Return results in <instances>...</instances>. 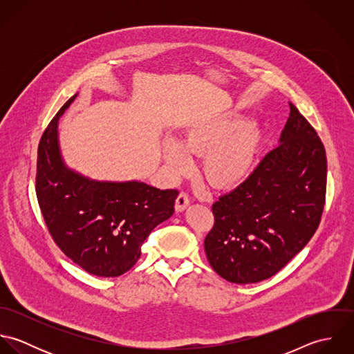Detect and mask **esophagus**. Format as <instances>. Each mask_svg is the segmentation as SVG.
<instances>
[{"label": "esophagus", "mask_w": 354, "mask_h": 354, "mask_svg": "<svg viewBox=\"0 0 354 354\" xmlns=\"http://www.w3.org/2000/svg\"><path fill=\"white\" fill-rule=\"evenodd\" d=\"M189 196L185 194V192H181L178 196H177V199H176V211H178V212H181V211H184L188 205H189Z\"/></svg>", "instance_id": "34e87169"}]
</instances>
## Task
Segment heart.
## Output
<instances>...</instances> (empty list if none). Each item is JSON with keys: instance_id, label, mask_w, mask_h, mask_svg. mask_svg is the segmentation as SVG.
<instances>
[{"instance_id": "1", "label": "heart", "mask_w": 354, "mask_h": 354, "mask_svg": "<svg viewBox=\"0 0 354 354\" xmlns=\"http://www.w3.org/2000/svg\"><path fill=\"white\" fill-rule=\"evenodd\" d=\"M261 146V132L254 122L239 114H218L191 127L181 143L166 140L163 156L174 174L188 173L191 153L204 155V178L218 189H234L254 171Z\"/></svg>"}]
</instances>
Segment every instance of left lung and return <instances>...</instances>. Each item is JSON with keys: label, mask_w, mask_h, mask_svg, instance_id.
<instances>
[{"label": "left lung", "mask_w": 354, "mask_h": 354, "mask_svg": "<svg viewBox=\"0 0 354 354\" xmlns=\"http://www.w3.org/2000/svg\"><path fill=\"white\" fill-rule=\"evenodd\" d=\"M279 138L252 176L212 204L204 240L214 271L232 283L275 275L315 234L326 202L327 158L312 125L293 103Z\"/></svg>", "instance_id": "left-lung-1"}]
</instances>
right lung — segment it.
<instances>
[{
  "label": "right lung",
  "mask_w": 354,
  "mask_h": 354,
  "mask_svg": "<svg viewBox=\"0 0 354 354\" xmlns=\"http://www.w3.org/2000/svg\"><path fill=\"white\" fill-rule=\"evenodd\" d=\"M45 129L37 162V198L54 243L73 263L97 277L131 270L152 229L169 219L178 196L140 181H95L69 169L58 145V120Z\"/></svg>",
  "instance_id": "1"
}]
</instances>
